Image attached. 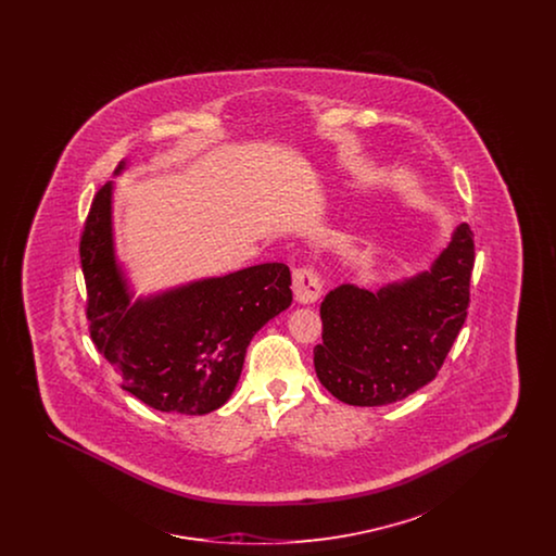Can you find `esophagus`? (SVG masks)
Returning <instances> with one entry per match:
<instances>
[{
	"instance_id": "esophagus-1",
	"label": "esophagus",
	"mask_w": 556,
	"mask_h": 556,
	"mask_svg": "<svg viewBox=\"0 0 556 556\" xmlns=\"http://www.w3.org/2000/svg\"><path fill=\"white\" fill-rule=\"evenodd\" d=\"M320 291H323V279L315 266L302 265L293 268V295L298 302L313 304L317 302Z\"/></svg>"
}]
</instances>
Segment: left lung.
<instances>
[{
  "mask_svg": "<svg viewBox=\"0 0 556 556\" xmlns=\"http://www.w3.org/2000/svg\"><path fill=\"white\" fill-rule=\"evenodd\" d=\"M473 231L458 225L429 270L379 291L340 286L320 304L318 381L345 404L383 406L435 379L469 308Z\"/></svg>",
  "mask_w": 556,
  "mask_h": 556,
  "instance_id": "left-lung-1",
  "label": "left lung"
}]
</instances>
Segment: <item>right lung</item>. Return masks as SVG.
Wrapping results in <instances>:
<instances>
[{
  "label": "right lung",
  "mask_w": 556,
  "mask_h": 556,
  "mask_svg": "<svg viewBox=\"0 0 556 556\" xmlns=\"http://www.w3.org/2000/svg\"><path fill=\"white\" fill-rule=\"evenodd\" d=\"M79 254L93 344L118 372L121 388L162 413L220 408L238 386L254 333L291 304L283 263L248 266L131 302L114 256L112 184L91 202Z\"/></svg>",
  "instance_id": "add662e5"
}]
</instances>
